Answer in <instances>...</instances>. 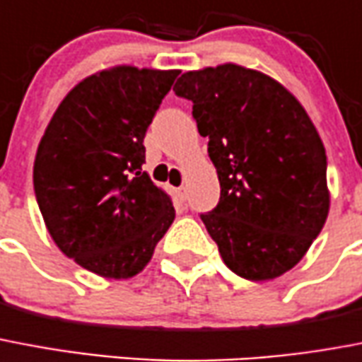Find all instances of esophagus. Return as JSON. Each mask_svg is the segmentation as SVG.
Returning a JSON list of instances; mask_svg holds the SVG:
<instances>
[{
    "mask_svg": "<svg viewBox=\"0 0 362 362\" xmlns=\"http://www.w3.org/2000/svg\"><path fill=\"white\" fill-rule=\"evenodd\" d=\"M175 196H177L179 202H185V199H187V192H185V187H179V189H175Z\"/></svg>",
    "mask_w": 362,
    "mask_h": 362,
    "instance_id": "esophagus-1",
    "label": "esophagus"
}]
</instances>
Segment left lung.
Returning a JSON list of instances; mask_svg holds the SVG:
<instances>
[{
  "mask_svg": "<svg viewBox=\"0 0 362 362\" xmlns=\"http://www.w3.org/2000/svg\"><path fill=\"white\" fill-rule=\"evenodd\" d=\"M221 181L202 221L235 274L273 280L303 259L327 221V157L299 100L274 78L222 63L181 74Z\"/></svg>",
  "mask_w": 362,
  "mask_h": 362,
  "instance_id": "8db88e82",
  "label": "left lung"
}]
</instances>
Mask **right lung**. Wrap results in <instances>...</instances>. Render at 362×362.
<instances>
[{
  "instance_id": "obj_1",
  "label": "right lung",
  "mask_w": 362,
  "mask_h": 362,
  "mask_svg": "<svg viewBox=\"0 0 362 362\" xmlns=\"http://www.w3.org/2000/svg\"><path fill=\"white\" fill-rule=\"evenodd\" d=\"M177 74L117 65L83 78L37 147L33 187L48 233L103 279L140 273L175 218L172 198L141 164L147 127Z\"/></svg>"
}]
</instances>
